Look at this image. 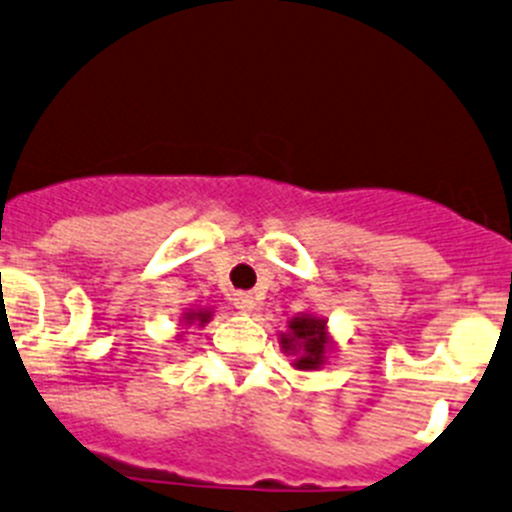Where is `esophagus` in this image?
<instances>
[{
    "label": "esophagus",
    "instance_id": "34e87169",
    "mask_svg": "<svg viewBox=\"0 0 512 512\" xmlns=\"http://www.w3.org/2000/svg\"><path fill=\"white\" fill-rule=\"evenodd\" d=\"M235 307L240 312H252L255 310V297L250 292H237L235 295Z\"/></svg>",
    "mask_w": 512,
    "mask_h": 512
}]
</instances>
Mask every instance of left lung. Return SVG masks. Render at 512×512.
I'll return each mask as SVG.
<instances>
[{"label": "left lung", "instance_id": "obj_1", "mask_svg": "<svg viewBox=\"0 0 512 512\" xmlns=\"http://www.w3.org/2000/svg\"><path fill=\"white\" fill-rule=\"evenodd\" d=\"M327 322L322 317L297 315L290 320V332H282L280 345L287 355H297L292 365L297 370H317L325 362L330 350V335H327Z\"/></svg>", "mask_w": 512, "mask_h": 512}]
</instances>
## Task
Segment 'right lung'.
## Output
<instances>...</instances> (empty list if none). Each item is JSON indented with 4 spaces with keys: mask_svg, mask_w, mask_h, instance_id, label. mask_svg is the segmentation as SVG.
<instances>
[{
    "mask_svg": "<svg viewBox=\"0 0 512 512\" xmlns=\"http://www.w3.org/2000/svg\"><path fill=\"white\" fill-rule=\"evenodd\" d=\"M210 317H212L210 310H190V312H185V317H182V320H185V325H192V322H200V325H205V322H210Z\"/></svg>",
    "mask_w": 512,
    "mask_h": 512,
    "instance_id": "add662e5",
    "label": "right lung"
}]
</instances>
